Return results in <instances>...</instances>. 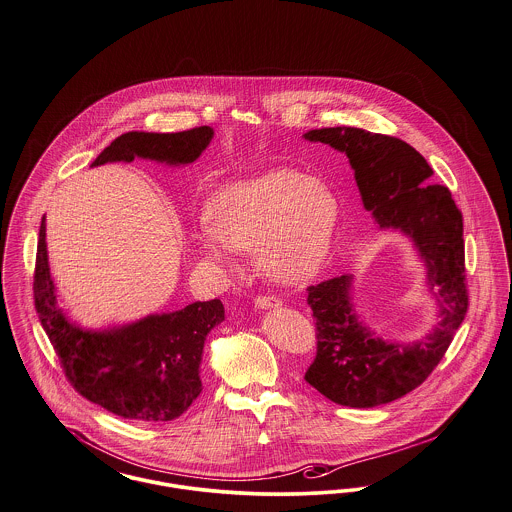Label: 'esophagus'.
<instances>
[{"label": "esophagus", "instance_id": "34e87169", "mask_svg": "<svg viewBox=\"0 0 512 512\" xmlns=\"http://www.w3.org/2000/svg\"><path fill=\"white\" fill-rule=\"evenodd\" d=\"M282 301L272 297V295H257L255 297V307L257 309H274V307H280Z\"/></svg>", "mask_w": 512, "mask_h": 512}]
</instances>
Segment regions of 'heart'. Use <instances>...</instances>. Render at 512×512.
Masks as SVG:
<instances>
[{"mask_svg": "<svg viewBox=\"0 0 512 512\" xmlns=\"http://www.w3.org/2000/svg\"><path fill=\"white\" fill-rule=\"evenodd\" d=\"M336 222L338 199L324 182L282 169L219 190L194 238L222 267H234L236 251L257 255L272 280L301 284L328 259Z\"/></svg>", "mask_w": 512, "mask_h": 512, "instance_id": "1", "label": "heart"}]
</instances>
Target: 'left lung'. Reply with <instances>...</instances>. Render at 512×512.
Here are the masks:
<instances>
[{
  "label": "left lung",
  "mask_w": 512,
  "mask_h": 512,
  "mask_svg": "<svg viewBox=\"0 0 512 512\" xmlns=\"http://www.w3.org/2000/svg\"><path fill=\"white\" fill-rule=\"evenodd\" d=\"M303 138L347 155L366 211L382 230H399L413 242L438 305V320L426 336L397 343L376 336L355 313L353 274L307 290L318 340L307 384L343 407H378L432 374L464 320L463 215L445 186L430 184L434 171L426 159L399 138L351 126L309 130Z\"/></svg>",
  "instance_id": "1"
}]
</instances>
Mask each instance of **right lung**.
Masks as SVG:
<instances>
[{"label": "right lung", "mask_w": 512, "mask_h": 512, "mask_svg": "<svg viewBox=\"0 0 512 512\" xmlns=\"http://www.w3.org/2000/svg\"><path fill=\"white\" fill-rule=\"evenodd\" d=\"M211 126L186 132H126L92 163H132L136 157L171 167L190 165L213 140ZM34 303L67 380L88 401L130 420L167 422L178 418L203 390L199 365L209 332L224 320L220 299L195 301L163 315L92 330L67 317L57 305L46 244V217L34 272Z\"/></svg>", "instance_id": "add662e5"}]
</instances>
